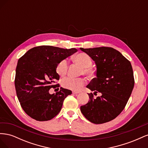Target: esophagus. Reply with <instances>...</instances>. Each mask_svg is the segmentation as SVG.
Returning a JSON list of instances; mask_svg holds the SVG:
<instances>
[{
    "mask_svg": "<svg viewBox=\"0 0 148 148\" xmlns=\"http://www.w3.org/2000/svg\"><path fill=\"white\" fill-rule=\"evenodd\" d=\"M80 92V91H73V94H78V93H79Z\"/></svg>",
    "mask_w": 148,
    "mask_h": 148,
    "instance_id": "obj_1",
    "label": "esophagus"
}]
</instances>
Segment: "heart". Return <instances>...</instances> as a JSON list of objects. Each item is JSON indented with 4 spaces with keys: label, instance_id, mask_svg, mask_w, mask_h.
Listing matches in <instances>:
<instances>
[{
    "label": "heart",
    "instance_id": "obj_1",
    "mask_svg": "<svg viewBox=\"0 0 148 148\" xmlns=\"http://www.w3.org/2000/svg\"><path fill=\"white\" fill-rule=\"evenodd\" d=\"M73 60L82 67L81 73L88 75L91 73V67L92 65V61L91 58L86 53H78L74 56ZM68 67V62L66 59L61 60L56 66L57 74L60 77H64L67 73ZM85 80L82 78L66 77L64 78L62 81V86L67 89H72V90H78L83 86Z\"/></svg>",
    "mask_w": 148,
    "mask_h": 148
}]
</instances>
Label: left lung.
I'll return each instance as SVG.
<instances>
[{
    "mask_svg": "<svg viewBox=\"0 0 148 148\" xmlns=\"http://www.w3.org/2000/svg\"><path fill=\"white\" fill-rule=\"evenodd\" d=\"M95 61L96 77L86 87L101 96L94 98L88 93L89 100L80 107L82 113L89 122L95 124L108 122L122 112L129 99L135 84L130 62L116 49L108 47L83 49Z\"/></svg>",
    "mask_w": 148,
    "mask_h": 148,
    "instance_id": "left-lung-1",
    "label": "left lung"
}]
</instances>
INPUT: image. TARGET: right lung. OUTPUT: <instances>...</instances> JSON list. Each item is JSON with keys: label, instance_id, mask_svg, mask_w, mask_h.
I'll return each mask as SVG.
<instances>
[{"label": "right lung", "instance_id": "obj_1", "mask_svg": "<svg viewBox=\"0 0 148 148\" xmlns=\"http://www.w3.org/2000/svg\"><path fill=\"white\" fill-rule=\"evenodd\" d=\"M77 51L75 48L38 46L31 49L18 61L15 79L16 95L30 117L47 121L60 112L64 99L71 91L62 87L56 94L51 95L49 91L56 86L59 87V84H53L60 78L56 71L57 64Z\"/></svg>", "mask_w": 148, "mask_h": 148}]
</instances>
